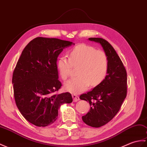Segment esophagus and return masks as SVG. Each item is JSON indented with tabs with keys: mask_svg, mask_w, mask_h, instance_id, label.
Instances as JSON below:
<instances>
[{
	"mask_svg": "<svg viewBox=\"0 0 147 147\" xmlns=\"http://www.w3.org/2000/svg\"><path fill=\"white\" fill-rule=\"evenodd\" d=\"M72 97H73V101L74 102H76V101H78V100H80V98H79V96H78L77 94H73L72 95Z\"/></svg>",
	"mask_w": 147,
	"mask_h": 147,
	"instance_id": "obj_1",
	"label": "esophagus"
}]
</instances>
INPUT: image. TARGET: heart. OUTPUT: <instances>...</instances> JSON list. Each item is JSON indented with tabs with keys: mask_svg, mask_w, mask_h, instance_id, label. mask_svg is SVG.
Segmentation results:
<instances>
[{
	"mask_svg": "<svg viewBox=\"0 0 147 147\" xmlns=\"http://www.w3.org/2000/svg\"><path fill=\"white\" fill-rule=\"evenodd\" d=\"M56 66L63 80L69 78L73 67H78V76L67 81L64 85L66 91L78 94L86 90L90 84L95 86L104 80L108 72V59L104 51L80 44L71 50L69 59L66 56L58 58Z\"/></svg>",
	"mask_w": 147,
	"mask_h": 147,
	"instance_id": "1",
	"label": "heart"
}]
</instances>
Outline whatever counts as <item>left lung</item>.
Here are the masks:
<instances>
[{"mask_svg":"<svg viewBox=\"0 0 147 147\" xmlns=\"http://www.w3.org/2000/svg\"><path fill=\"white\" fill-rule=\"evenodd\" d=\"M88 39L100 43L108 59L107 75L104 80L80 97L89 102L91 107L82 120L90 127L99 128L111 121L120 110L127 96V74L120 57L107 40L98 37Z\"/></svg>","mask_w":147,"mask_h":147,"instance_id":"8db88e82","label":"left lung"}]
</instances>
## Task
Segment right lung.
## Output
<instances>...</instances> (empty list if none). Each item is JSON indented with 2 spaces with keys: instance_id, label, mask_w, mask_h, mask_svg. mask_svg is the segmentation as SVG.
I'll use <instances>...</instances> for the list:
<instances>
[{
  "instance_id": "obj_1",
  "label": "right lung",
  "mask_w": 147,
  "mask_h": 147,
  "mask_svg": "<svg viewBox=\"0 0 147 147\" xmlns=\"http://www.w3.org/2000/svg\"><path fill=\"white\" fill-rule=\"evenodd\" d=\"M67 40L39 37L22 51L12 76L15 101L20 113L30 123L46 127L55 121L61 105L71 103L69 93L53 94L62 86L58 80L57 57Z\"/></svg>"
}]
</instances>
